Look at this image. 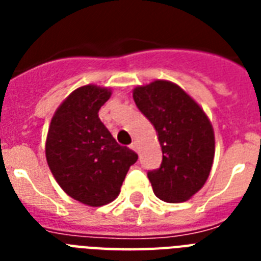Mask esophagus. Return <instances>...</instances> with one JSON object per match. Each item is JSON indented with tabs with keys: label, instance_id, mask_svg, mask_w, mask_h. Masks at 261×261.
<instances>
[{
	"label": "esophagus",
	"instance_id": "obj_1",
	"mask_svg": "<svg viewBox=\"0 0 261 261\" xmlns=\"http://www.w3.org/2000/svg\"><path fill=\"white\" fill-rule=\"evenodd\" d=\"M130 147H131V149H133V150H135V151L138 150V145H137V142H133V143H131Z\"/></svg>",
	"mask_w": 261,
	"mask_h": 261
}]
</instances>
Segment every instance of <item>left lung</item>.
Instances as JSON below:
<instances>
[{
    "label": "left lung",
    "mask_w": 261,
    "mask_h": 261,
    "mask_svg": "<svg viewBox=\"0 0 261 261\" xmlns=\"http://www.w3.org/2000/svg\"><path fill=\"white\" fill-rule=\"evenodd\" d=\"M139 111L154 126L163 163L147 172L153 192L167 203L191 199L208 178L215 153L213 124L186 90L165 80L134 88Z\"/></svg>",
    "instance_id": "1"
}]
</instances>
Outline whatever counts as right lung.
<instances>
[{
	"mask_svg": "<svg viewBox=\"0 0 261 261\" xmlns=\"http://www.w3.org/2000/svg\"><path fill=\"white\" fill-rule=\"evenodd\" d=\"M112 90L85 85L57 108L46 139V159L59 187L70 198L92 207L118 198L138 154L120 146L98 118Z\"/></svg>",
	"mask_w": 261,
	"mask_h": 261,
	"instance_id": "right-lung-1",
	"label": "right lung"
}]
</instances>
